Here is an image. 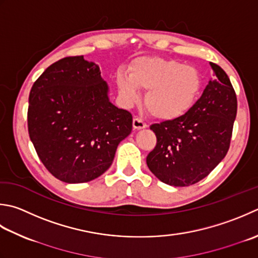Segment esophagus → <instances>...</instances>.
<instances>
[{"mask_svg":"<svg viewBox=\"0 0 258 258\" xmlns=\"http://www.w3.org/2000/svg\"><path fill=\"white\" fill-rule=\"evenodd\" d=\"M133 127L135 130H142L146 127V123L143 119H141L140 117H134L133 118Z\"/></svg>","mask_w":258,"mask_h":258,"instance_id":"obj_1","label":"esophagus"}]
</instances>
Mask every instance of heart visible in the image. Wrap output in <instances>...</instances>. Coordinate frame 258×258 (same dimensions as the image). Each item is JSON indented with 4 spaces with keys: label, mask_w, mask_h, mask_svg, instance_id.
Here are the masks:
<instances>
[{
    "label": "heart",
    "mask_w": 258,
    "mask_h": 258,
    "mask_svg": "<svg viewBox=\"0 0 258 258\" xmlns=\"http://www.w3.org/2000/svg\"><path fill=\"white\" fill-rule=\"evenodd\" d=\"M126 75H116V85L124 102L135 103L139 88L146 89L144 105L155 118L172 120L194 107L203 87L200 73L192 66L158 57L133 60Z\"/></svg>",
    "instance_id": "b5f03b06"
}]
</instances>
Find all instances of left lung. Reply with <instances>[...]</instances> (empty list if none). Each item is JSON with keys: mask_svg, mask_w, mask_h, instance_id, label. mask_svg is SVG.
Segmentation results:
<instances>
[{"mask_svg": "<svg viewBox=\"0 0 258 258\" xmlns=\"http://www.w3.org/2000/svg\"><path fill=\"white\" fill-rule=\"evenodd\" d=\"M215 75L201 97L182 117L152 124L155 148L146 164L156 178L188 186L206 178L229 150L237 114V97L229 77L210 62Z\"/></svg>", "mask_w": 258, "mask_h": 258, "instance_id": "left-lung-1", "label": "left lung"}]
</instances>
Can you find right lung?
<instances>
[{"label": "right lung", "instance_id": "obj_1", "mask_svg": "<svg viewBox=\"0 0 258 258\" xmlns=\"http://www.w3.org/2000/svg\"><path fill=\"white\" fill-rule=\"evenodd\" d=\"M132 122L128 110L109 102L98 66L83 55L49 66L30 92V140L49 172L66 183L102 175Z\"/></svg>", "mask_w": 258, "mask_h": 258}]
</instances>
